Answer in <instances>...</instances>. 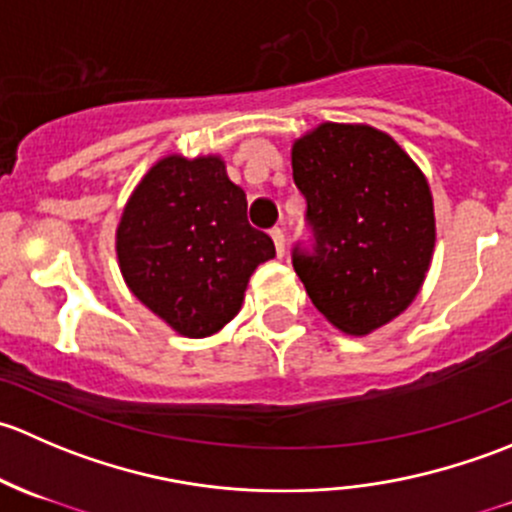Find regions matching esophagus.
Returning a JSON list of instances; mask_svg holds the SVG:
<instances>
[{
  "mask_svg": "<svg viewBox=\"0 0 512 512\" xmlns=\"http://www.w3.org/2000/svg\"><path fill=\"white\" fill-rule=\"evenodd\" d=\"M270 237L275 240V247H277V255H285V232L280 230V227H275V230H270Z\"/></svg>",
  "mask_w": 512,
  "mask_h": 512,
  "instance_id": "34e87169",
  "label": "esophagus"
}]
</instances>
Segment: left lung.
Returning <instances> with one entry per match:
<instances>
[{
    "label": "left lung",
    "mask_w": 512,
    "mask_h": 512,
    "mask_svg": "<svg viewBox=\"0 0 512 512\" xmlns=\"http://www.w3.org/2000/svg\"><path fill=\"white\" fill-rule=\"evenodd\" d=\"M314 252L294 247V272L329 324L352 337L399 317L421 292L436 247L423 170L366 123H319L292 143Z\"/></svg>",
    "instance_id": "1"
}]
</instances>
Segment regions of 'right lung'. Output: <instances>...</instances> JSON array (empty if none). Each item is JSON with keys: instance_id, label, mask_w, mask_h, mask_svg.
I'll use <instances>...</instances> for the list:
<instances>
[{"instance_id": "obj_1", "label": "right lung", "mask_w": 512, "mask_h": 512, "mask_svg": "<svg viewBox=\"0 0 512 512\" xmlns=\"http://www.w3.org/2000/svg\"><path fill=\"white\" fill-rule=\"evenodd\" d=\"M128 289L173 332L203 339L242 307L247 282L275 257L270 235L247 223V198L215 153H168L138 180L116 227Z\"/></svg>"}]
</instances>
